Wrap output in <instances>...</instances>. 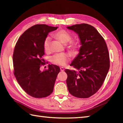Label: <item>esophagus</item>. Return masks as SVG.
Listing matches in <instances>:
<instances>
[{
  "mask_svg": "<svg viewBox=\"0 0 123 123\" xmlns=\"http://www.w3.org/2000/svg\"><path fill=\"white\" fill-rule=\"evenodd\" d=\"M60 70H61V71H64V68L63 67H61L60 68Z\"/></svg>",
  "mask_w": 123,
  "mask_h": 123,
  "instance_id": "esophagus-1",
  "label": "esophagus"
}]
</instances>
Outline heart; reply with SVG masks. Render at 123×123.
Returning <instances> with one entry per match:
<instances>
[{
    "mask_svg": "<svg viewBox=\"0 0 123 123\" xmlns=\"http://www.w3.org/2000/svg\"><path fill=\"white\" fill-rule=\"evenodd\" d=\"M54 36L57 40L65 44L68 43L72 40V35L64 30L57 31L54 34ZM50 43L51 38L49 36H48L45 38L44 42V48L46 51H49V50ZM68 48L72 49H75L77 48V44L74 42L71 41L68 45ZM69 59V55L68 54L62 53L54 55L53 56L51 57V61L52 63L55 64L59 65V66H64L68 61Z\"/></svg>",
    "mask_w": 123,
    "mask_h": 123,
    "instance_id": "obj_1",
    "label": "heart"
}]
</instances>
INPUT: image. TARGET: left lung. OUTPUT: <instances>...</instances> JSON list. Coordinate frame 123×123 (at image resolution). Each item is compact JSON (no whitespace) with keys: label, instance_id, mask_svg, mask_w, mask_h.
<instances>
[{"label":"left lung","instance_id":"obj_1","mask_svg":"<svg viewBox=\"0 0 123 123\" xmlns=\"http://www.w3.org/2000/svg\"><path fill=\"white\" fill-rule=\"evenodd\" d=\"M67 28L77 34L81 45L79 54L70 64L79 72L65 70L68 89L74 97L89 98L100 89L108 74L110 61L107 46L92 26L75 24Z\"/></svg>","mask_w":123,"mask_h":123}]
</instances>
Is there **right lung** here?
<instances>
[{"label":"right lung","instance_id":"obj_1","mask_svg":"<svg viewBox=\"0 0 123 123\" xmlns=\"http://www.w3.org/2000/svg\"><path fill=\"white\" fill-rule=\"evenodd\" d=\"M57 27L37 24L29 28L20 36L15 47L12 60L14 75L23 89L34 98H44L53 91L60 68L49 64L41 71L44 64V42L48 34Z\"/></svg>","mask_w":123,"mask_h":123}]
</instances>
